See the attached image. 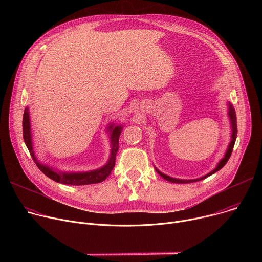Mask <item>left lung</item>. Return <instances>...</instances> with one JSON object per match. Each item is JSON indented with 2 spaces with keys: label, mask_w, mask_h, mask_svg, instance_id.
<instances>
[{
  "label": "left lung",
  "mask_w": 262,
  "mask_h": 262,
  "mask_svg": "<svg viewBox=\"0 0 262 262\" xmlns=\"http://www.w3.org/2000/svg\"><path fill=\"white\" fill-rule=\"evenodd\" d=\"M228 116H229V120H230V125H231V141L228 145V148L226 150V154L225 156H224V158L217 163L216 167L210 171L209 173H207L206 175L200 177V178H196V179H179V178H174V177H171L169 175H166L164 173H162L157 167H155L156 171L164 178L166 179L167 181H170V182H174V183H191V182H195V181H199V180H202L210 175H212L213 173L217 172L219 170H221L224 166L226 165V163L228 162L231 154H232V150H233V146H234V143H235V140H236V136H237V124H236V114H235V110L234 107L232 106V103H230L228 101Z\"/></svg>",
  "instance_id": "8db88e82"
}]
</instances>
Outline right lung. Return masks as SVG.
I'll return each mask as SVG.
<instances>
[{"label":"right lung","instance_id":"right-lung-1","mask_svg":"<svg viewBox=\"0 0 262 262\" xmlns=\"http://www.w3.org/2000/svg\"><path fill=\"white\" fill-rule=\"evenodd\" d=\"M123 129V125H116L114 122H111L107 124L106 132L110 137V143H111V152L110 158L105 165L102 167L91 170V171H85V172H64L60 171L48 164L41 163L38 159L36 158L34 152L33 147V140H32V132H31V122H30V112L29 107L27 106L24 112L23 117V134H24V140L27 145V148L29 149V152L37 165L39 170L46 174L51 179L62 183V184H69V185H86V184H92V183H98L106 179V177L111 174V171L113 170L115 166V160L116 155L119 148V137Z\"/></svg>","mask_w":262,"mask_h":262}]
</instances>
